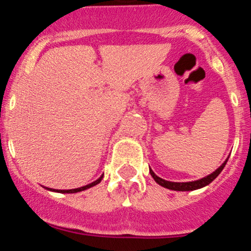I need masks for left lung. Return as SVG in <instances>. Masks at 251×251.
<instances>
[{"label": "left lung", "instance_id": "left-lung-1", "mask_svg": "<svg viewBox=\"0 0 251 251\" xmlns=\"http://www.w3.org/2000/svg\"><path fill=\"white\" fill-rule=\"evenodd\" d=\"M227 161H228V158H227L226 161H225L224 163H222L220 167L215 170V172H213L211 174H209L208 176L202 177V179H200V180H196V181H190V182L167 181V180L161 179L159 176H157L152 169H150V174H151V176L153 177L154 181L158 183V185L163 186V187H165V188H169V190H173V191H193V190H198V188H202V187H204V186L209 185V183L213 181L214 179H216V177H218V175L220 174V173L222 172V169L225 168V165H226Z\"/></svg>", "mask_w": 251, "mask_h": 251}]
</instances>
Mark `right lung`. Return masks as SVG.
<instances>
[{"instance_id": "obj_1", "label": "right lung", "mask_w": 251, "mask_h": 251, "mask_svg": "<svg viewBox=\"0 0 251 251\" xmlns=\"http://www.w3.org/2000/svg\"><path fill=\"white\" fill-rule=\"evenodd\" d=\"M102 176H104V175H101V176H100L98 180H95L94 182L89 183V185H86V186H82V187H78V188H72V190H53V188H47V190L56 191V192H61V193H76V192H81V191H84V190H87V188H90V187H93V186L98 185V183L101 181Z\"/></svg>"}]
</instances>
